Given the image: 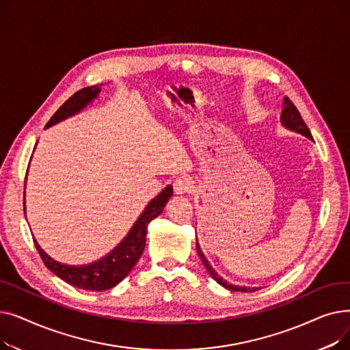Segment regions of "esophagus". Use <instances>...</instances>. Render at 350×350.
Wrapping results in <instances>:
<instances>
[{"mask_svg": "<svg viewBox=\"0 0 350 350\" xmlns=\"http://www.w3.org/2000/svg\"><path fill=\"white\" fill-rule=\"evenodd\" d=\"M173 187L176 194H187L193 190V181L187 176H181L174 181Z\"/></svg>", "mask_w": 350, "mask_h": 350, "instance_id": "34e87169", "label": "esophagus"}]
</instances>
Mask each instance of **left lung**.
<instances>
[{
    "instance_id": "left-lung-1",
    "label": "left lung",
    "mask_w": 350,
    "mask_h": 350,
    "mask_svg": "<svg viewBox=\"0 0 350 350\" xmlns=\"http://www.w3.org/2000/svg\"><path fill=\"white\" fill-rule=\"evenodd\" d=\"M281 120H282V123H284L288 129H292V131H295V132H298V133H302L304 136L312 139V135H310V132H309V129H308L306 123L304 122V119H302V116H301V113H299V110L297 109V106L293 105L288 98L284 99V110H282V115H281ZM196 247H197V252H198V256L201 258V261H203L204 267H206L207 271L210 272L213 280L217 281L219 285H223L224 288H227V289H230V291H238V292H254V291H256V289H260V288L237 286V285H231V284L226 282V281H224L221 277H219V275L211 268V265H210L208 261L206 260L204 254L201 252L198 243H196Z\"/></svg>"
}]
</instances>
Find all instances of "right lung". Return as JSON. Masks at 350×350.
<instances>
[{"mask_svg":"<svg viewBox=\"0 0 350 350\" xmlns=\"http://www.w3.org/2000/svg\"><path fill=\"white\" fill-rule=\"evenodd\" d=\"M99 94V88L88 86L78 90L75 95H72L46 123V127L58 123L68 116L75 115L82 107H85L92 99L96 98ZM173 196V187H165L156 198H153L149 206L144 208L142 215L137 218L133 228L126 235L124 240L112 251L107 254L105 258L82 267H70L64 265L57 261H53L48 256L40 245L33 240V244L38 251L42 262L45 267L52 271L57 277L68 282L69 285L86 289V291H106L118 285L123 278L127 277V273L135 267L140 255L143 254L146 245V232L147 224L153 218H156L164 208L165 203Z\"/></svg>","mask_w":350,"mask_h":350,"instance_id":"add662e5","label":"right lung"}]
</instances>
